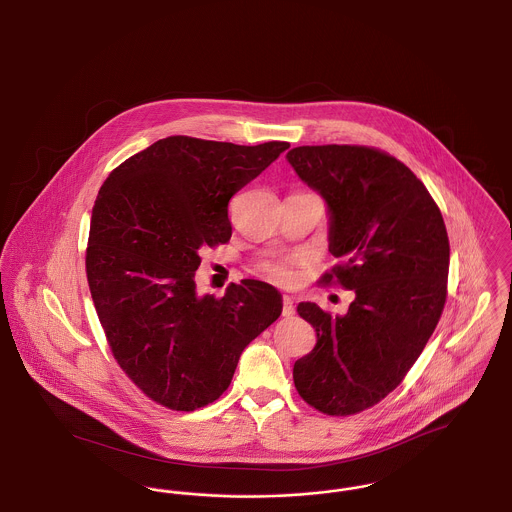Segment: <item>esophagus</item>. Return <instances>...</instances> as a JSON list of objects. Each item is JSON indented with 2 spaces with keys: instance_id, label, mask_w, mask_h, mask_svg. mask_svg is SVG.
<instances>
[{
  "instance_id": "1",
  "label": "esophagus",
  "mask_w": 512,
  "mask_h": 512,
  "mask_svg": "<svg viewBox=\"0 0 512 512\" xmlns=\"http://www.w3.org/2000/svg\"><path fill=\"white\" fill-rule=\"evenodd\" d=\"M295 315V307H293V299L290 295H284L282 299V317L290 318Z\"/></svg>"
}]
</instances>
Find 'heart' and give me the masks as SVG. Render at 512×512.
I'll use <instances>...</instances> for the list:
<instances>
[{
  "instance_id": "obj_1",
  "label": "heart",
  "mask_w": 512,
  "mask_h": 512,
  "mask_svg": "<svg viewBox=\"0 0 512 512\" xmlns=\"http://www.w3.org/2000/svg\"><path fill=\"white\" fill-rule=\"evenodd\" d=\"M265 272L272 280L280 282V284H288L292 282L293 272L292 267L286 263V261H274V263H268L265 265Z\"/></svg>"
}]
</instances>
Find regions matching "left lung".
Listing matches in <instances>:
<instances>
[{"mask_svg": "<svg viewBox=\"0 0 512 512\" xmlns=\"http://www.w3.org/2000/svg\"><path fill=\"white\" fill-rule=\"evenodd\" d=\"M286 157L328 203L330 253L341 263L320 282L355 292L343 317L297 305L317 345L295 361L293 384L320 413H361L403 382L438 326L449 274L445 222L414 172L382 149L301 146Z\"/></svg>", "mask_w": 512, "mask_h": 512, "instance_id": "8db88e82", "label": "left lung"}]
</instances>
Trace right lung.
Here are the masks:
<instances>
[{"mask_svg":"<svg viewBox=\"0 0 512 512\" xmlns=\"http://www.w3.org/2000/svg\"><path fill=\"white\" fill-rule=\"evenodd\" d=\"M290 147L169 136L107 176L92 209L86 276L115 361L147 397L195 411L226 391L249 341L280 317L282 295L242 280L195 293L203 247L232 236L228 203Z\"/></svg>","mask_w":512,"mask_h":512,"instance_id":"add662e5","label":"right lung"}]
</instances>
